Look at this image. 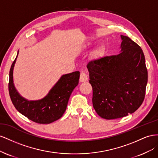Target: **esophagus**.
<instances>
[{
    "label": "esophagus",
    "mask_w": 158,
    "mask_h": 158,
    "mask_svg": "<svg viewBox=\"0 0 158 158\" xmlns=\"http://www.w3.org/2000/svg\"><path fill=\"white\" fill-rule=\"evenodd\" d=\"M87 80H88V76L87 75V74L85 73V72H81L80 78H79L80 82L87 81Z\"/></svg>",
    "instance_id": "esophagus-1"
}]
</instances>
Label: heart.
Instances as JSON below:
<instances>
[{
  "mask_svg": "<svg viewBox=\"0 0 158 158\" xmlns=\"http://www.w3.org/2000/svg\"><path fill=\"white\" fill-rule=\"evenodd\" d=\"M102 52H103V48H99L96 49L95 52H94V56H98L101 55Z\"/></svg>",
  "mask_w": 158,
  "mask_h": 158,
  "instance_id": "1",
  "label": "heart"
}]
</instances>
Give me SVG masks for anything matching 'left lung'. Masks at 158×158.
I'll use <instances>...</instances> for the list:
<instances>
[{
  "label": "left lung",
  "mask_w": 158,
  "mask_h": 158,
  "mask_svg": "<svg viewBox=\"0 0 158 158\" xmlns=\"http://www.w3.org/2000/svg\"><path fill=\"white\" fill-rule=\"evenodd\" d=\"M121 52L89 61L93 105L101 118H123L141 106L145 98L148 70L140 46L121 35Z\"/></svg>",
  "instance_id": "obj_1"
}]
</instances>
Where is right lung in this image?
Returning <instances> with one entry per match:
<instances>
[{
	"label": "right lung",
	"instance_id": "1",
	"mask_svg": "<svg viewBox=\"0 0 158 158\" xmlns=\"http://www.w3.org/2000/svg\"><path fill=\"white\" fill-rule=\"evenodd\" d=\"M16 59L9 72L8 91L16 110L38 124H49L60 119L65 112L71 94L78 85L79 72L63 75L48 95L42 100L28 101L20 96L13 84L12 73Z\"/></svg>",
	"mask_w": 158,
	"mask_h": 158
}]
</instances>
